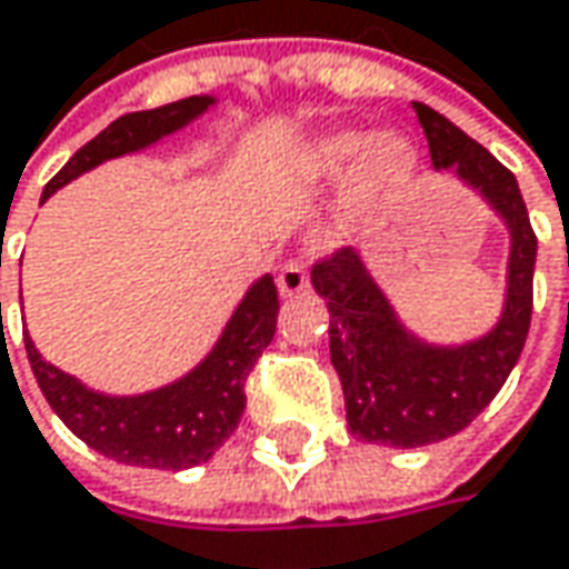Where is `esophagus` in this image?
I'll list each match as a JSON object with an SVG mask.
<instances>
[{
    "label": "esophagus",
    "instance_id": "obj_1",
    "mask_svg": "<svg viewBox=\"0 0 569 569\" xmlns=\"http://www.w3.org/2000/svg\"><path fill=\"white\" fill-rule=\"evenodd\" d=\"M277 286H280L283 296H299V292H305L308 289V261L305 258L286 261L280 277H277Z\"/></svg>",
    "mask_w": 569,
    "mask_h": 569
}]
</instances>
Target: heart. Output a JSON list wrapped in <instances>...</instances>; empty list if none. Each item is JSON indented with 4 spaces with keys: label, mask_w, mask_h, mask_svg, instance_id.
<instances>
[{
    "label": "heart",
    "mask_w": 569,
    "mask_h": 569,
    "mask_svg": "<svg viewBox=\"0 0 569 569\" xmlns=\"http://www.w3.org/2000/svg\"><path fill=\"white\" fill-rule=\"evenodd\" d=\"M308 169L318 179H340L352 172L346 207L349 213H371L383 201L409 188L419 169V150L397 131L368 138L365 131L343 128L323 134L308 153Z\"/></svg>",
    "instance_id": "b5f03b06"
}]
</instances>
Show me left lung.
<instances>
[{
  "label": "left lung",
  "instance_id": "left-lung-1",
  "mask_svg": "<svg viewBox=\"0 0 569 569\" xmlns=\"http://www.w3.org/2000/svg\"><path fill=\"white\" fill-rule=\"evenodd\" d=\"M435 169H453L498 210L510 229L507 305L498 327L476 343L425 346L397 321L368 277L359 251L337 248L311 267L330 308V362L340 375L349 431L368 443L425 447L460 435L498 397L526 346L539 239L513 172L441 112L412 103Z\"/></svg>",
  "mask_w": 569,
  "mask_h": 569
}]
</instances>
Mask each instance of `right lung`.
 <instances>
[{
    "mask_svg": "<svg viewBox=\"0 0 569 569\" xmlns=\"http://www.w3.org/2000/svg\"><path fill=\"white\" fill-rule=\"evenodd\" d=\"M210 103V97H186L167 107L119 116L52 176L43 188V201L97 163L160 141L163 134L201 116ZM277 283L267 273L248 289L204 362L182 381L141 397H107L88 390L78 378L47 362L28 333L24 349L43 397L74 438L109 460L176 472L210 460L239 428L246 412V381L277 333Z\"/></svg>",
    "mask_w": 569,
    "mask_h": 569,
    "instance_id": "1",
    "label": "right lung"
}]
</instances>
